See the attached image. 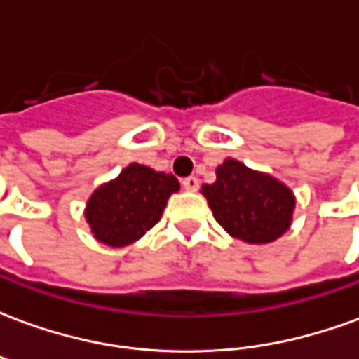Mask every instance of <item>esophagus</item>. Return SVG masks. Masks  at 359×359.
<instances>
[{
    "mask_svg": "<svg viewBox=\"0 0 359 359\" xmlns=\"http://www.w3.org/2000/svg\"><path fill=\"white\" fill-rule=\"evenodd\" d=\"M182 187L188 192H196L200 188V180L196 179V177H187V179H182Z\"/></svg>",
    "mask_w": 359,
    "mask_h": 359,
    "instance_id": "34e87169",
    "label": "esophagus"
}]
</instances>
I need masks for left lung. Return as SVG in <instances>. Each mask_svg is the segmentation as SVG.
<instances>
[{"instance_id":"left-lung-1","label":"left lung","mask_w":359,"mask_h":359,"mask_svg":"<svg viewBox=\"0 0 359 359\" xmlns=\"http://www.w3.org/2000/svg\"><path fill=\"white\" fill-rule=\"evenodd\" d=\"M215 175L217 180L203 184L202 194L215 221L231 236L248 244H267L288 231L296 198L286 184L236 159H225Z\"/></svg>"}]
</instances>
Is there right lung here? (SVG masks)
Instances as JSON below:
<instances>
[{"mask_svg":"<svg viewBox=\"0 0 359 359\" xmlns=\"http://www.w3.org/2000/svg\"><path fill=\"white\" fill-rule=\"evenodd\" d=\"M179 188L171 172L130 163L90 196L84 215L94 238L113 248L133 244L161 219L169 196Z\"/></svg>","mask_w":359,"mask_h":359,"instance_id":"1","label":"right lung"}]
</instances>
